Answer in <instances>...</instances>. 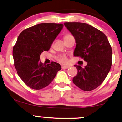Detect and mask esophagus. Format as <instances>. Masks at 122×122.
Listing matches in <instances>:
<instances>
[{"instance_id":"obj_1","label":"esophagus","mask_w":122,"mask_h":122,"mask_svg":"<svg viewBox=\"0 0 122 122\" xmlns=\"http://www.w3.org/2000/svg\"><path fill=\"white\" fill-rule=\"evenodd\" d=\"M70 67V66L69 65H62V69H68Z\"/></svg>"}]
</instances>
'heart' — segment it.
Masks as SVG:
<instances>
[{
	"label": "heart",
	"mask_w": 122,
	"mask_h": 122,
	"mask_svg": "<svg viewBox=\"0 0 122 122\" xmlns=\"http://www.w3.org/2000/svg\"><path fill=\"white\" fill-rule=\"evenodd\" d=\"M69 36V35H66V36H65V37H66V36ZM57 59L58 61H60V62H61L62 63H65L68 61L67 57L65 55H60L58 57H57Z\"/></svg>",
	"instance_id": "1"
}]
</instances>
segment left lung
Returning <instances> with one entry per match:
<instances>
[{"instance_id": "left-lung-1", "label": "left lung", "mask_w": 122, "mask_h": 122, "mask_svg": "<svg viewBox=\"0 0 122 122\" xmlns=\"http://www.w3.org/2000/svg\"><path fill=\"white\" fill-rule=\"evenodd\" d=\"M64 25L75 39L74 56L80 57L87 62L84 68L74 65L77 74L73 82L84 91L93 90L101 84L110 72L111 46L104 33L87 23L66 22Z\"/></svg>"}]
</instances>
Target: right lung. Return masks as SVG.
<instances>
[{
	"mask_svg": "<svg viewBox=\"0 0 122 122\" xmlns=\"http://www.w3.org/2000/svg\"><path fill=\"white\" fill-rule=\"evenodd\" d=\"M63 26L61 23H40L25 29L18 36L12 51L14 66L19 77L32 89L47 86L61 69L58 63H42L40 56L49 49Z\"/></svg>",
	"mask_w": 122,
	"mask_h": 122,
	"instance_id": "right-lung-1",
	"label": "right lung"
}]
</instances>
